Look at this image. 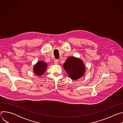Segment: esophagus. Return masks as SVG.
Returning <instances> with one entry per match:
<instances>
[{"mask_svg":"<svg viewBox=\"0 0 123 123\" xmlns=\"http://www.w3.org/2000/svg\"><path fill=\"white\" fill-rule=\"evenodd\" d=\"M54 63H55V65L58 64V60H55V61H54Z\"/></svg>","mask_w":123,"mask_h":123,"instance_id":"34e87169","label":"esophagus"}]
</instances>
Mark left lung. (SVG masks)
<instances>
[{
	"label": "left lung",
	"mask_w": 123,
	"mask_h": 123,
	"mask_svg": "<svg viewBox=\"0 0 123 123\" xmlns=\"http://www.w3.org/2000/svg\"><path fill=\"white\" fill-rule=\"evenodd\" d=\"M63 67L69 77L74 80L81 78L86 72L83 61L74 56L68 57L64 63Z\"/></svg>",
	"instance_id": "left-lung-1"
}]
</instances>
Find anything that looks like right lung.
Masks as SVG:
<instances>
[{"mask_svg":"<svg viewBox=\"0 0 123 123\" xmlns=\"http://www.w3.org/2000/svg\"><path fill=\"white\" fill-rule=\"evenodd\" d=\"M47 67L48 64L46 62L43 61H39L34 65L33 67V71L35 74L37 76H40L44 74Z\"/></svg>","mask_w":123,"mask_h":123,"instance_id":"right-lung-1","label":"right lung"}]
</instances>
